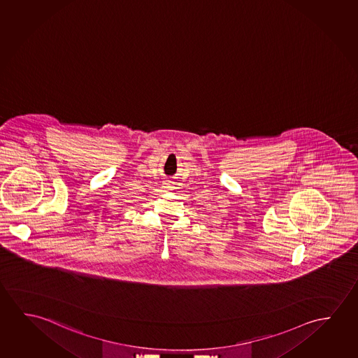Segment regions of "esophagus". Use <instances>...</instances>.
<instances>
[{
    "label": "esophagus",
    "mask_w": 358,
    "mask_h": 358,
    "mask_svg": "<svg viewBox=\"0 0 358 358\" xmlns=\"http://www.w3.org/2000/svg\"><path fill=\"white\" fill-rule=\"evenodd\" d=\"M164 188L171 191V189H173V188H175V183L172 181H165L164 182Z\"/></svg>",
    "instance_id": "esophagus-1"
}]
</instances>
